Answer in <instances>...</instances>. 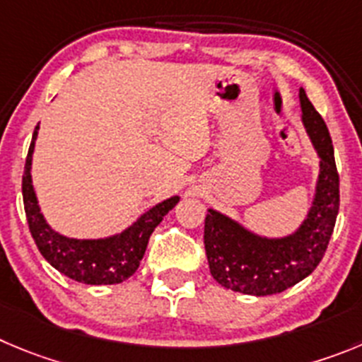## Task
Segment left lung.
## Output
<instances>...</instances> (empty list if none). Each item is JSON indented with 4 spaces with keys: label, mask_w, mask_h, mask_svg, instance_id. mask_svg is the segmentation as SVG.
Instances as JSON below:
<instances>
[{
    "label": "left lung",
    "mask_w": 362,
    "mask_h": 362,
    "mask_svg": "<svg viewBox=\"0 0 362 362\" xmlns=\"http://www.w3.org/2000/svg\"><path fill=\"white\" fill-rule=\"evenodd\" d=\"M302 119L320 155L313 209L295 234L282 239L255 235L227 216L209 211L204 243L211 275L223 288L253 296L286 291L316 269L329 246L339 211V175L325 121L300 89Z\"/></svg>",
    "instance_id": "8db88e82"
}]
</instances>
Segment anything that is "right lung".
<instances>
[{
  "label": "right lung",
  "mask_w": 362,
  "mask_h": 362,
  "mask_svg": "<svg viewBox=\"0 0 362 362\" xmlns=\"http://www.w3.org/2000/svg\"><path fill=\"white\" fill-rule=\"evenodd\" d=\"M37 130H39V124L33 132L32 144L26 155L25 173H23V204H25L30 234L37 248L57 272L64 273L76 282L90 284V286L123 282L139 268L151 232L162 221V218L177 205L178 197L155 205L123 234L114 235V238L87 239V241L64 238L49 228L37 205L32 175H30Z\"/></svg>",
  "instance_id": "obj_1"
}]
</instances>
